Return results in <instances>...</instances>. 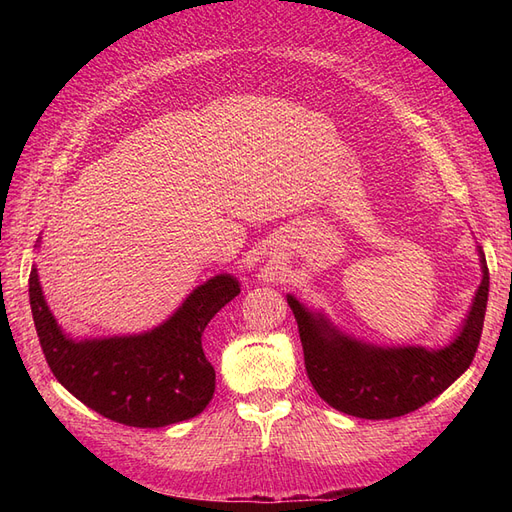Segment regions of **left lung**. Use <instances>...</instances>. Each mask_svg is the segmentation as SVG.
<instances>
[{"label": "left lung", "instance_id": "1", "mask_svg": "<svg viewBox=\"0 0 512 512\" xmlns=\"http://www.w3.org/2000/svg\"><path fill=\"white\" fill-rule=\"evenodd\" d=\"M483 282L459 337L442 350L374 348L339 335L322 316L288 294V305L299 324L307 378L316 393L350 416L397 418L414 412L448 389L474 359L489 297V269L480 252Z\"/></svg>", "mask_w": 512, "mask_h": 512}]
</instances>
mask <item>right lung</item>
<instances>
[{
    "mask_svg": "<svg viewBox=\"0 0 512 512\" xmlns=\"http://www.w3.org/2000/svg\"><path fill=\"white\" fill-rule=\"evenodd\" d=\"M239 292L235 277L215 275L158 329L72 342L49 312L36 269L29 273V305L53 376L87 408L143 429L188 421L207 408L215 369L203 350L205 329Z\"/></svg>",
    "mask_w": 512,
    "mask_h": 512,
    "instance_id": "add662e5",
    "label": "right lung"
}]
</instances>
